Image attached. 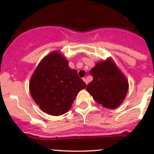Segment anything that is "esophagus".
<instances>
[{
    "label": "esophagus",
    "mask_w": 154,
    "mask_h": 154,
    "mask_svg": "<svg viewBox=\"0 0 154 154\" xmlns=\"http://www.w3.org/2000/svg\"><path fill=\"white\" fill-rule=\"evenodd\" d=\"M83 81H84L85 83H86V84H88V80H87L86 78H85V77H84V78H83Z\"/></svg>",
    "instance_id": "34e87169"
}]
</instances>
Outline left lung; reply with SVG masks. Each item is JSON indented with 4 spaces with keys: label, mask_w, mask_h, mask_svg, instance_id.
<instances>
[{
    "label": "left lung",
    "mask_w": 154,
    "mask_h": 154,
    "mask_svg": "<svg viewBox=\"0 0 154 154\" xmlns=\"http://www.w3.org/2000/svg\"><path fill=\"white\" fill-rule=\"evenodd\" d=\"M93 80L86 87L93 99L105 108L116 109L125 100L128 81L111 58L98 62L89 71Z\"/></svg>",
    "instance_id": "obj_1"
}]
</instances>
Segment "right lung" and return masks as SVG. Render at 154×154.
Returning a JSON list of instances; mask_svg holds the SVG:
<instances>
[{
    "mask_svg": "<svg viewBox=\"0 0 154 154\" xmlns=\"http://www.w3.org/2000/svg\"><path fill=\"white\" fill-rule=\"evenodd\" d=\"M86 84L68 60L58 51L44 57L34 71L29 91L35 103L45 112L54 116L66 113L76 96Z\"/></svg>",
    "mask_w": 154,
    "mask_h": 154,
    "instance_id": "right-lung-1",
    "label": "right lung"
}]
</instances>
